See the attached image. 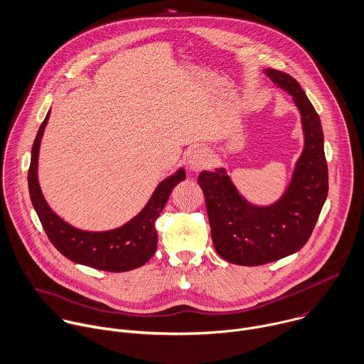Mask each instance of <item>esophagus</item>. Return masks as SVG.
Returning <instances> with one entry per match:
<instances>
[{
    "mask_svg": "<svg viewBox=\"0 0 364 364\" xmlns=\"http://www.w3.org/2000/svg\"><path fill=\"white\" fill-rule=\"evenodd\" d=\"M188 168L192 172H199L202 169L206 168L208 162H209V155L206 152V149L203 148H196L193 151L189 152L188 155Z\"/></svg>",
    "mask_w": 364,
    "mask_h": 364,
    "instance_id": "esophagus-1",
    "label": "esophagus"
}]
</instances>
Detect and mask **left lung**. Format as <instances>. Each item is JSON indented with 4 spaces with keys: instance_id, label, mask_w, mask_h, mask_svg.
<instances>
[{
    "instance_id": "left-lung-1",
    "label": "left lung",
    "mask_w": 364,
    "mask_h": 364,
    "mask_svg": "<svg viewBox=\"0 0 364 364\" xmlns=\"http://www.w3.org/2000/svg\"><path fill=\"white\" fill-rule=\"evenodd\" d=\"M277 87L293 96L301 116L304 148L285 192L271 205H254L237 189L225 168L203 171L210 237L216 252L237 265H262L291 255L309 241L328 192L324 134L320 117L299 82L287 73L265 68Z\"/></svg>"
}]
</instances>
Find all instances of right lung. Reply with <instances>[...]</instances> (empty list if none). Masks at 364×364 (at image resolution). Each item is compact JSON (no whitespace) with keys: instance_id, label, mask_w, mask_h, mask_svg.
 Here are the masks:
<instances>
[{"instance_id":"add662e5","label":"right lung","mask_w":364,"mask_h":364,"mask_svg":"<svg viewBox=\"0 0 364 364\" xmlns=\"http://www.w3.org/2000/svg\"><path fill=\"white\" fill-rule=\"evenodd\" d=\"M48 117L50 110L37 132L28 169L30 198L48 240L70 261L96 269L124 272L144 265L154 257L158 245L155 221L165 208L172 189L185 181L183 168L165 178L144 208L122 227L109 231L79 230L61 220L48 206L38 183L40 143Z\"/></svg>"}]
</instances>
